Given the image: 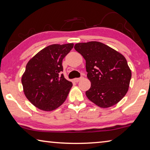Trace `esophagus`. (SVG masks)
<instances>
[{"label": "esophagus", "instance_id": "obj_1", "mask_svg": "<svg viewBox=\"0 0 150 150\" xmlns=\"http://www.w3.org/2000/svg\"><path fill=\"white\" fill-rule=\"evenodd\" d=\"M83 79V77H80V78H75L74 79V81L75 83H78L79 81L80 80H81Z\"/></svg>", "mask_w": 150, "mask_h": 150}]
</instances>
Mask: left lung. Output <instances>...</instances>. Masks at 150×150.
Here are the masks:
<instances>
[{"instance_id": "8db88e82", "label": "left lung", "mask_w": 150, "mask_h": 150, "mask_svg": "<svg viewBox=\"0 0 150 150\" xmlns=\"http://www.w3.org/2000/svg\"><path fill=\"white\" fill-rule=\"evenodd\" d=\"M75 50L86 62L91 88L86 96L100 108H109L122 99L128 91L132 72L126 58L101 42L78 43Z\"/></svg>"}]
</instances>
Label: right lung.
<instances>
[{
  "label": "right lung",
  "instance_id": "add662e5",
  "mask_svg": "<svg viewBox=\"0 0 150 150\" xmlns=\"http://www.w3.org/2000/svg\"><path fill=\"white\" fill-rule=\"evenodd\" d=\"M73 45H50L28 62L21 79L23 91L28 100L40 110H54L67 98L73 84L61 73L63 59Z\"/></svg>",
  "mask_w": 150,
  "mask_h": 150
}]
</instances>
